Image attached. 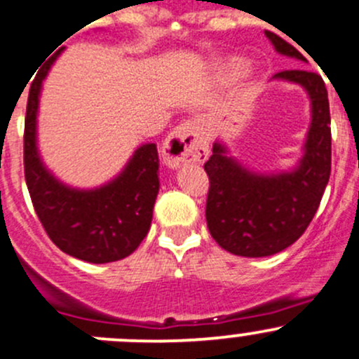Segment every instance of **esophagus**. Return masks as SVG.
<instances>
[{
  "label": "esophagus",
  "mask_w": 359,
  "mask_h": 359,
  "mask_svg": "<svg viewBox=\"0 0 359 359\" xmlns=\"http://www.w3.org/2000/svg\"><path fill=\"white\" fill-rule=\"evenodd\" d=\"M208 156V144L203 128L196 121L179 124L163 144V161L170 168L186 163H201Z\"/></svg>",
  "instance_id": "1"
}]
</instances>
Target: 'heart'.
Here are the masks:
<instances>
[{
	"mask_svg": "<svg viewBox=\"0 0 359 359\" xmlns=\"http://www.w3.org/2000/svg\"><path fill=\"white\" fill-rule=\"evenodd\" d=\"M240 68H242V61H238V59H233V61H229V65H228L229 73H236Z\"/></svg>",
	"mask_w": 359,
	"mask_h": 359,
	"instance_id": "heart-1",
	"label": "heart"
}]
</instances>
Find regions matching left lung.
<instances>
[{
    "label": "left lung",
    "instance_id": "obj_1",
    "mask_svg": "<svg viewBox=\"0 0 359 359\" xmlns=\"http://www.w3.org/2000/svg\"><path fill=\"white\" fill-rule=\"evenodd\" d=\"M277 52L305 61L279 34L266 31ZM307 89L312 102V124L305 156L297 170L279 175H256L226 156L214 144L205 163L208 175L207 217L212 238L228 252L263 257L297 242L311 224L332 172V130L328 91L321 75L309 69H284L273 75Z\"/></svg>",
    "mask_w": 359,
    "mask_h": 359
}]
</instances>
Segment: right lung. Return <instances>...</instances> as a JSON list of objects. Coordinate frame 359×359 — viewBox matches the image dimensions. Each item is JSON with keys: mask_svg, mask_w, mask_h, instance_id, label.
<instances>
[{"mask_svg": "<svg viewBox=\"0 0 359 359\" xmlns=\"http://www.w3.org/2000/svg\"><path fill=\"white\" fill-rule=\"evenodd\" d=\"M62 48L40 68L31 83L24 123V175L34 212L48 238L89 263H110L130 256L147 235L159 191L158 149L145 144L124 172L107 186L79 191L55 180L36 151V112L41 80Z\"/></svg>", "mask_w": 359, "mask_h": 359, "instance_id": "1", "label": "right lung"}]
</instances>
